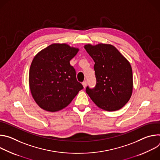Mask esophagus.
<instances>
[{
	"label": "esophagus",
	"mask_w": 160,
	"mask_h": 160,
	"mask_svg": "<svg viewBox=\"0 0 160 160\" xmlns=\"http://www.w3.org/2000/svg\"><path fill=\"white\" fill-rule=\"evenodd\" d=\"M82 85H83V87L84 88L86 87V86H87V82H86V81H84L83 82H82Z\"/></svg>",
	"instance_id": "esophagus-1"
}]
</instances>
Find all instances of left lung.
Segmentation results:
<instances>
[{"mask_svg": "<svg viewBox=\"0 0 160 160\" xmlns=\"http://www.w3.org/2000/svg\"><path fill=\"white\" fill-rule=\"evenodd\" d=\"M84 48L95 62L96 85L86 92L100 108L114 111L123 108L131 98L132 70L129 61L112 45L88 43Z\"/></svg>", "mask_w": 160, "mask_h": 160, "instance_id": "1", "label": "left lung"}]
</instances>
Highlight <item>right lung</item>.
Here are the masks:
<instances>
[{
  "mask_svg": "<svg viewBox=\"0 0 160 160\" xmlns=\"http://www.w3.org/2000/svg\"><path fill=\"white\" fill-rule=\"evenodd\" d=\"M78 51L67 43H52L34 57L29 86L33 99L42 109L58 111L69 105L83 88L70 63Z\"/></svg>",
  "mask_w": 160,
  "mask_h": 160,
  "instance_id": "obj_1",
  "label": "right lung"
}]
</instances>
